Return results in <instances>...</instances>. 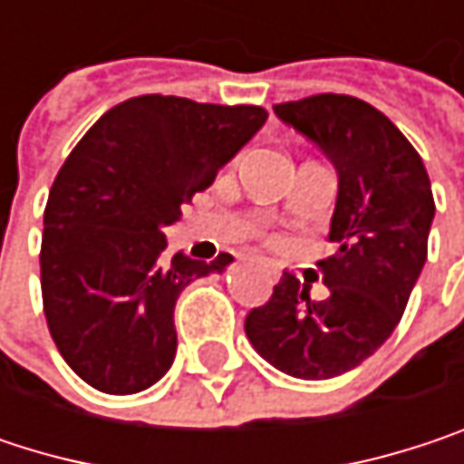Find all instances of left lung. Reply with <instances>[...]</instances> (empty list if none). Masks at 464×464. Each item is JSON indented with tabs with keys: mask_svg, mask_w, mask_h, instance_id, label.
Segmentation results:
<instances>
[{
	"mask_svg": "<svg viewBox=\"0 0 464 464\" xmlns=\"http://www.w3.org/2000/svg\"><path fill=\"white\" fill-rule=\"evenodd\" d=\"M338 171V198L320 260L330 295L285 274L266 306L246 314L263 360L295 379H333L368 360L401 323L427 260L435 201L427 169L398 126L362 99L320 93L274 107Z\"/></svg>",
	"mask_w": 464,
	"mask_h": 464,
	"instance_id": "8db88e82",
	"label": "left lung"
}]
</instances>
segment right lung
Returning <instances> with one entry per match:
<instances>
[{
    "mask_svg": "<svg viewBox=\"0 0 464 464\" xmlns=\"http://www.w3.org/2000/svg\"><path fill=\"white\" fill-rule=\"evenodd\" d=\"M266 118L150 93L104 112L63 160L45 207L43 306L61 357L93 390L134 395L171 368L179 293L233 257L166 260L163 228Z\"/></svg>",
    "mask_w": 464,
    "mask_h": 464,
    "instance_id": "add662e5",
    "label": "right lung"
}]
</instances>
